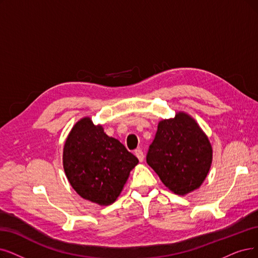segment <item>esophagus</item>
I'll return each mask as SVG.
<instances>
[{"mask_svg": "<svg viewBox=\"0 0 258 258\" xmlns=\"http://www.w3.org/2000/svg\"><path fill=\"white\" fill-rule=\"evenodd\" d=\"M135 154L137 156V158L139 159L140 162H143L144 161V152L142 151V149H137L135 151Z\"/></svg>", "mask_w": 258, "mask_h": 258, "instance_id": "1", "label": "esophagus"}]
</instances>
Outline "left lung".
<instances>
[{
  "label": "left lung",
  "instance_id": "1",
  "mask_svg": "<svg viewBox=\"0 0 258 258\" xmlns=\"http://www.w3.org/2000/svg\"><path fill=\"white\" fill-rule=\"evenodd\" d=\"M146 161L165 186L185 196L199 188L208 177L213 148L195 118L180 111L159 121Z\"/></svg>",
  "mask_w": 258,
  "mask_h": 258
}]
</instances>
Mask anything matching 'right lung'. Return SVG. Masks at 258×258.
Wrapping results in <instances>:
<instances>
[{"label":"right lung","instance_id":"right-lung-1","mask_svg":"<svg viewBox=\"0 0 258 258\" xmlns=\"http://www.w3.org/2000/svg\"><path fill=\"white\" fill-rule=\"evenodd\" d=\"M62 163L71 186L80 197L106 207L115 202L139 160L87 116L70 131Z\"/></svg>","mask_w":258,"mask_h":258}]
</instances>
